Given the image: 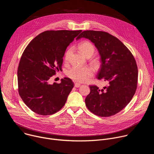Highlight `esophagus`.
I'll list each match as a JSON object with an SVG mask.
<instances>
[{
    "instance_id": "obj_1",
    "label": "esophagus",
    "mask_w": 154,
    "mask_h": 154,
    "mask_svg": "<svg viewBox=\"0 0 154 154\" xmlns=\"http://www.w3.org/2000/svg\"><path fill=\"white\" fill-rule=\"evenodd\" d=\"M80 85H81V84H80V83H75V84H74V86H75V87H76V88H79V87H80Z\"/></svg>"
}]
</instances>
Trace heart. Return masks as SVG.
<instances>
[{
    "mask_svg": "<svg viewBox=\"0 0 154 154\" xmlns=\"http://www.w3.org/2000/svg\"><path fill=\"white\" fill-rule=\"evenodd\" d=\"M79 49L82 54L87 58L91 57L95 51L94 46L89 41H83L81 42ZM71 54V50H68L65 54V60H68ZM94 71L90 67L74 66L67 71V75L77 82H84L93 77Z\"/></svg>",
    "mask_w": 154,
    "mask_h": 154,
    "instance_id": "obj_1",
    "label": "heart"
}]
</instances>
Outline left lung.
<instances>
[{
    "instance_id": "left-lung-1",
    "label": "left lung",
    "mask_w": 154,
    "mask_h": 154,
    "mask_svg": "<svg viewBox=\"0 0 154 154\" xmlns=\"http://www.w3.org/2000/svg\"><path fill=\"white\" fill-rule=\"evenodd\" d=\"M81 38L89 39L97 49L101 66L97 78L107 82L103 89L90 85L85 104L97 116H113L127 106L137 90L138 72L135 59L119 39L107 32L86 30L76 39Z\"/></svg>"
}]
</instances>
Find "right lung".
I'll list each match as a JSON object with an SVG mask.
<instances>
[{
    "label": "right lung",
    "mask_w": 154,
    "mask_h": 154,
    "mask_svg": "<svg viewBox=\"0 0 154 154\" xmlns=\"http://www.w3.org/2000/svg\"><path fill=\"white\" fill-rule=\"evenodd\" d=\"M82 30H47L33 38L21 56L17 69L18 92L32 111L53 115L62 108L74 83L64 77L61 83H49L61 71L67 47Z\"/></svg>",
    "instance_id": "add662e5"
}]
</instances>
